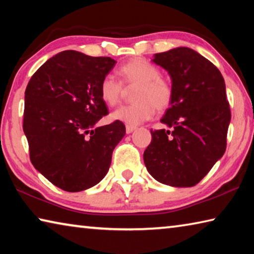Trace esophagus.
<instances>
[{"instance_id":"1","label":"esophagus","mask_w":254,"mask_h":254,"mask_svg":"<svg viewBox=\"0 0 254 254\" xmlns=\"http://www.w3.org/2000/svg\"><path fill=\"white\" fill-rule=\"evenodd\" d=\"M136 128V127L135 126H130V124H127V127H126V131H127V133H131V132H133Z\"/></svg>"}]
</instances>
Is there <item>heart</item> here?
Segmentation results:
<instances>
[{
  "label": "heart",
  "instance_id": "1",
  "mask_svg": "<svg viewBox=\"0 0 254 254\" xmlns=\"http://www.w3.org/2000/svg\"><path fill=\"white\" fill-rule=\"evenodd\" d=\"M121 81L113 75L103 77L100 85L102 101L109 106L118 105L123 96V85L136 86L133 93L135 102L121 106L112 113L117 121L135 126L151 119L156 109L166 111L174 101V87L171 81L160 75L159 68L143 58H133L119 68Z\"/></svg>",
  "mask_w": 254,
  "mask_h": 254
}]
</instances>
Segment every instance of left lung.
<instances>
[{"label":"left lung","mask_w":254,"mask_h":254,"mask_svg":"<svg viewBox=\"0 0 254 254\" xmlns=\"http://www.w3.org/2000/svg\"><path fill=\"white\" fill-rule=\"evenodd\" d=\"M152 62L169 72L174 101L161 122L170 130L151 131L144 165L159 183L192 187L226 149L231 110L217 67L187 47L154 55Z\"/></svg>","instance_id":"obj_1"}]
</instances>
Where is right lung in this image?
Returning a JSON list of instances; mask_svg holds the SVG:
<instances>
[{"mask_svg":"<svg viewBox=\"0 0 254 254\" xmlns=\"http://www.w3.org/2000/svg\"><path fill=\"white\" fill-rule=\"evenodd\" d=\"M115 63L110 57L63 51L47 60L25 88L23 131L30 160L66 191L85 190L100 183L126 134L121 121L95 127L109 114L100 85Z\"/></svg>","mask_w":254,"mask_h":254,"instance_id":"add662e5","label":"right lung"}]
</instances>
